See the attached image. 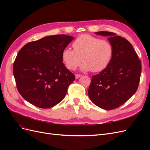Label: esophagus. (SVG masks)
<instances>
[{"label": "esophagus", "instance_id": "34e87169", "mask_svg": "<svg viewBox=\"0 0 150 150\" xmlns=\"http://www.w3.org/2000/svg\"><path fill=\"white\" fill-rule=\"evenodd\" d=\"M76 76V79H78L79 78H80V77L81 76V74H77L75 75Z\"/></svg>", "mask_w": 150, "mask_h": 150}]
</instances>
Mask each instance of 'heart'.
I'll return each instance as SVG.
<instances>
[{"mask_svg": "<svg viewBox=\"0 0 150 150\" xmlns=\"http://www.w3.org/2000/svg\"><path fill=\"white\" fill-rule=\"evenodd\" d=\"M73 50L65 48L62 52V59L66 67L74 70L81 62L83 71L100 72L110 64L114 54L111 41L89 34L78 36L72 43Z\"/></svg>", "mask_w": 150, "mask_h": 150, "instance_id": "b5f03b06", "label": "heart"}]
</instances>
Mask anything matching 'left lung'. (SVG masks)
I'll list each match as a JSON object with an SVG mask.
<instances>
[{
	"mask_svg": "<svg viewBox=\"0 0 150 150\" xmlns=\"http://www.w3.org/2000/svg\"><path fill=\"white\" fill-rule=\"evenodd\" d=\"M96 34L109 36L114 47L110 64L98 74L92 76L88 89L91 100L106 110L117 108L137 91L142 72V63L131 43L111 32Z\"/></svg>",
	"mask_w": 150,
	"mask_h": 150,
	"instance_id": "obj_1",
	"label": "left lung"
}]
</instances>
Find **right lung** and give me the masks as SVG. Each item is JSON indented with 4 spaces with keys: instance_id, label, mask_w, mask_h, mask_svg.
Masks as SVG:
<instances>
[{
    "instance_id": "obj_1",
    "label": "right lung",
    "mask_w": 150,
    "mask_h": 150,
    "mask_svg": "<svg viewBox=\"0 0 150 150\" xmlns=\"http://www.w3.org/2000/svg\"><path fill=\"white\" fill-rule=\"evenodd\" d=\"M74 38L67 35L47 36L22 47L13 65L17 89L34 106L49 108L64 98L75 79L63 64L62 52Z\"/></svg>"
}]
</instances>
